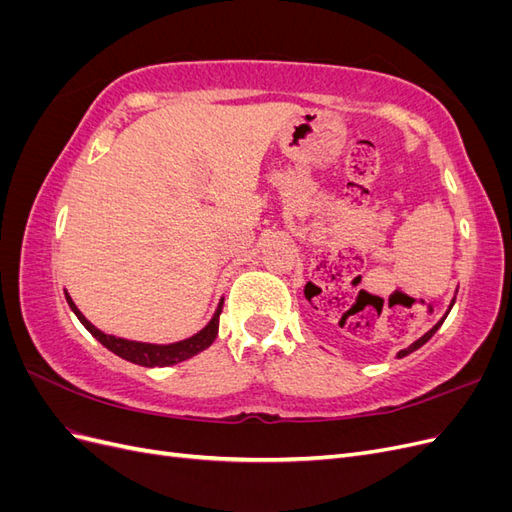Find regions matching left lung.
Masks as SVG:
<instances>
[{
	"instance_id": "1",
	"label": "left lung",
	"mask_w": 512,
	"mask_h": 512,
	"mask_svg": "<svg viewBox=\"0 0 512 512\" xmlns=\"http://www.w3.org/2000/svg\"><path fill=\"white\" fill-rule=\"evenodd\" d=\"M453 305H455V297H453V301H451V305H448V309H446V314L436 322V324H433V327L423 335V337H418L416 339V342H412L408 348H404V350H399L397 352V356H399V359H404V356H408V354H412L414 350H418V348H421V346H425L427 342H429V339L433 337V333H436L440 327H442V322L446 320V316H448V312H451V309H453Z\"/></svg>"
}]
</instances>
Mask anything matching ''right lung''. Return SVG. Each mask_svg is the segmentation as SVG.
<instances>
[{
  "label": "right lung",
  "mask_w": 512,
  "mask_h": 512,
  "mask_svg": "<svg viewBox=\"0 0 512 512\" xmlns=\"http://www.w3.org/2000/svg\"><path fill=\"white\" fill-rule=\"evenodd\" d=\"M66 301L70 305L72 312L76 314V318L81 320L83 327L94 335L98 342L111 350L113 354L121 356V359H126L130 363L136 365H143V367H168V365H177L181 361H188L192 356H196L198 352L207 350L213 342L215 337H218V329H220V314H222V307H224V299H220L218 309H215L213 318L205 324V329H200L196 335L188 337V339H181V342L175 344H147V342H134V339H126V337H117V335H108L104 331H100L98 327L91 324L76 303L72 301L70 294L66 292Z\"/></svg>",
  "instance_id": "add662e5"
}]
</instances>
